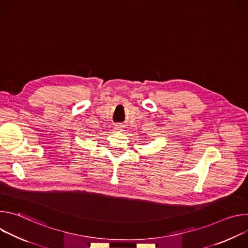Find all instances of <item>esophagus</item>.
I'll use <instances>...</instances> for the list:
<instances>
[{"label": "esophagus", "mask_w": 248, "mask_h": 248, "mask_svg": "<svg viewBox=\"0 0 248 248\" xmlns=\"http://www.w3.org/2000/svg\"><path fill=\"white\" fill-rule=\"evenodd\" d=\"M117 130H123V125H121V124H118V125H116V127H115Z\"/></svg>", "instance_id": "obj_1"}]
</instances>
